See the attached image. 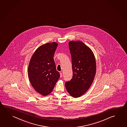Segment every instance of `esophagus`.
Segmentation results:
<instances>
[{
    "mask_svg": "<svg viewBox=\"0 0 127 127\" xmlns=\"http://www.w3.org/2000/svg\"><path fill=\"white\" fill-rule=\"evenodd\" d=\"M62 77H63V73H60V78H62Z\"/></svg>",
    "mask_w": 127,
    "mask_h": 127,
    "instance_id": "34e87169",
    "label": "esophagus"
}]
</instances>
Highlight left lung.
Wrapping results in <instances>:
<instances>
[{
    "label": "left lung",
    "mask_w": 127,
    "mask_h": 127,
    "mask_svg": "<svg viewBox=\"0 0 127 127\" xmlns=\"http://www.w3.org/2000/svg\"><path fill=\"white\" fill-rule=\"evenodd\" d=\"M71 54L73 77L65 83L70 95L78 98L91 87L96 73L95 59L91 49L80 41L69 43Z\"/></svg>",
    "instance_id": "1"
}]
</instances>
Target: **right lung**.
<instances>
[{
  "label": "right lung",
  "instance_id": "right-lung-1",
  "mask_svg": "<svg viewBox=\"0 0 127 127\" xmlns=\"http://www.w3.org/2000/svg\"><path fill=\"white\" fill-rule=\"evenodd\" d=\"M58 44L48 43L36 49L28 68L30 82L34 89L43 96L49 95L60 76L56 70L54 56Z\"/></svg>",
  "mask_w": 127,
  "mask_h": 127
}]
</instances>
